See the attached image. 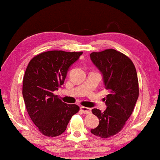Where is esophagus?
I'll use <instances>...</instances> for the list:
<instances>
[{"label": "esophagus", "instance_id": "34e87169", "mask_svg": "<svg viewBox=\"0 0 160 160\" xmlns=\"http://www.w3.org/2000/svg\"><path fill=\"white\" fill-rule=\"evenodd\" d=\"M81 110H82V112L84 114H91V112H92L90 108H88L86 107H81Z\"/></svg>", "mask_w": 160, "mask_h": 160}]
</instances>
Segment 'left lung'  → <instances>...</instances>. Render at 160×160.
I'll list each match as a JSON object with an SVG mask.
<instances>
[{
	"instance_id": "1",
	"label": "left lung",
	"mask_w": 160,
	"mask_h": 160,
	"mask_svg": "<svg viewBox=\"0 0 160 160\" xmlns=\"http://www.w3.org/2000/svg\"><path fill=\"white\" fill-rule=\"evenodd\" d=\"M91 59L102 72L107 95V109H93L99 124L91 132L101 138L119 133L132 114L139 97V82L136 68L128 56L113 48L92 52Z\"/></svg>"
}]
</instances>
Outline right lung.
<instances>
[{"label":"right lung","instance_id":"obj_1","mask_svg":"<svg viewBox=\"0 0 160 160\" xmlns=\"http://www.w3.org/2000/svg\"><path fill=\"white\" fill-rule=\"evenodd\" d=\"M81 52L48 51L29 61L23 82V97L29 117L44 136L54 137L65 132L77 104L63 102L53 92L61 87L69 66Z\"/></svg>","mask_w":160,"mask_h":160}]
</instances>
